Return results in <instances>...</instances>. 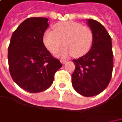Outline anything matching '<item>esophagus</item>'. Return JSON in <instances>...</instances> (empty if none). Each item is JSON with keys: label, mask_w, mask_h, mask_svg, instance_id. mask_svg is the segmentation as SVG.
Segmentation results:
<instances>
[{"label": "esophagus", "mask_w": 122, "mask_h": 122, "mask_svg": "<svg viewBox=\"0 0 122 122\" xmlns=\"http://www.w3.org/2000/svg\"><path fill=\"white\" fill-rule=\"evenodd\" d=\"M67 61L66 60H60V62L62 64H64V63H66Z\"/></svg>", "instance_id": "1"}]
</instances>
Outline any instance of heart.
I'll return each instance as SVG.
<instances>
[{
  "label": "heart",
  "instance_id": "1",
  "mask_svg": "<svg viewBox=\"0 0 122 122\" xmlns=\"http://www.w3.org/2000/svg\"><path fill=\"white\" fill-rule=\"evenodd\" d=\"M53 28L54 32L45 31L43 36V43L51 53H56L63 43L65 47L57 54L60 57H81L91 48L93 34L90 28L73 21L60 22Z\"/></svg>",
  "mask_w": 122,
  "mask_h": 122
}]
</instances>
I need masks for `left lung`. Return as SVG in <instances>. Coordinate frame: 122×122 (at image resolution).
Wrapping results in <instances>:
<instances>
[{"instance_id":"left-lung-1","label":"left lung","mask_w":122,"mask_h":122,"mask_svg":"<svg viewBox=\"0 0 122 122\" xmlns=\"http://www.w3.org/2000/svg\"><path fill=\"white\" fill-rule=\"evenodd\" d=\"M87 25L93 34L90 50L77 60H73L75 69L72 75L74 89L86 97L99 94L108 86L112 76L113 54L111 38L98 21L88 19Z\"/></svg>"}]
</instances>
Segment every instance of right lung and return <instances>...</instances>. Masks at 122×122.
I'll list each match as a JSON object with an SVG mask.
<instances>
[{"instance_id": "add662e5", "label": "right lung", "mask_w": 122, "mask_h": 122, "mask_svg": "<svg viewBox=\"0 0 122 122\" xmlns=\"http://www.w3.org/2000/svg\"><path fill=\"white\" fill-rule=\"evenodd\" d=\"M46 17H30L13 32L8 47L9 68L13 80L30 93L51 86L56 72L62 66L45 47L43 38L49 26Z\"/></svg>"}]
</instances>
